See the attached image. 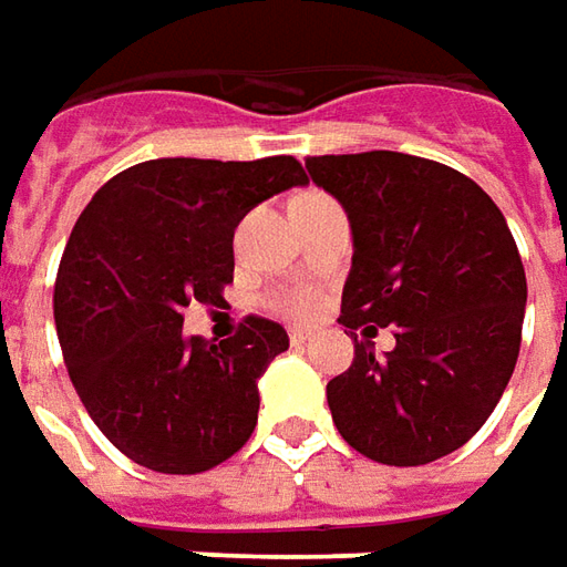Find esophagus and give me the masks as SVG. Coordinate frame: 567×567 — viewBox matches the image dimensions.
I'll return each mask as SVG.
<instances>
[{"mask_svg": "<svg viewBox=\"0 0 567 567\" xmlns=\"http://www.w3.org/2000/svg\"><path fill=\"white\" fill-rule=\"evenodd\" d=\"M288 341H291V348H303V344L313 341V332H310V329H291V332H288Z\"/></svg>", "mask_w": 567, "mask_h": 567, "instance_id": "1", "label": "esophagus"}]
</instances>
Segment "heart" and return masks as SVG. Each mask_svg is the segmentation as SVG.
Here are the masks:
<instances>
[{
	"label": "heart",
	"mask_w": 567,
	"mask_h": 567,
	"mask_svg": "<svg viewBox=\"0 0 567 567\" xmlns=\"http://www.w3.org/2000/svg\"><path fill=\"white\" fill-rule=\"evenodd\" d=\"M316 303H319V298H316L313 291H300V295H291V298L282 300L285 310L295 316H310L316 310Z\"/></svg>",
	"instance_id": "heart-1"
}]
</instances>
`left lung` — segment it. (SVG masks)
Listing matches in <instances>:
<instances>
[{
    "instance_id": "8db88e82",
    "label": "left lung",
    "mask_w": 567,
    "mask_h": 567,
    "mask_svg": "<svg viewBox=\"0 0 567 567\" xmlns=\"http://www.w3.org/2000/svg\"><path fill=\"white\" fill-rule=\"evenodd\" d=\"M307 173L353 235L338 322L353 341L363 321L398 338L384 358L357 342L326 388L334 425L384 465L441 460L487 422L518 360L527 282L506 217L468 176L415 154H322Z\"/></svg>"
}]
</instances>
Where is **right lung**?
<instances>
[{
	"instance_id": "1",
	"label": "right lung",
	"mask_w": 567,
	"mask_h": 567,
	"mask_svg": "<svg viewBox=\"0 0 567 567\" xmlns=\"http://www.w3.org/2000/svg\"><path fill=\"white\" fill-rule=\"evenodd\" d=\"M295 186L307 176L288 154L161 157L107 179L76 219L58 267V341L92 422L138 465L195 475L251 437L257 381L288 334L248 316L210 344L183 334V310L217 307L233 282L235 226Z\"/></svg>"
}]
</instances>
